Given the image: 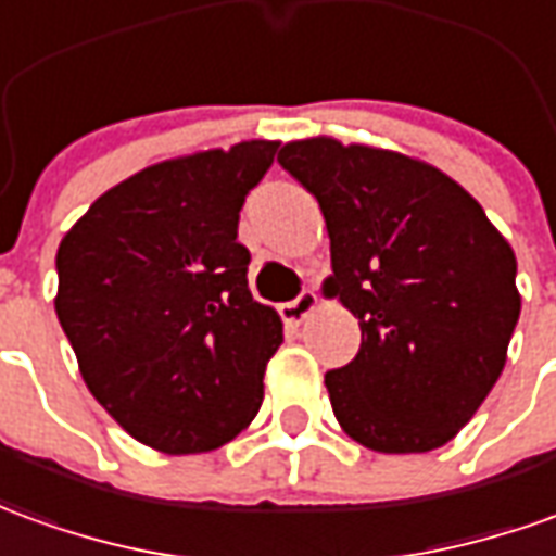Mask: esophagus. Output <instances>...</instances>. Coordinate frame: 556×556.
Returning <instances> with one entry per match:
<instances>
[{
	"label": "esophagus",
	"instance_id": "1",
	"mask_svg": "<svg viewBox=\"0 0 556 556\" xmlns=\"http://www.w3.org/2000/svg\"><path fill=\"white\" fill-rule=\"evenodd\" d=\"M316 306H318V294L313 289H306V291H301L294 301L279 306V316H282V321H286V325H301V321H304V318L309 316Z\"/></svg>",
	"mask_w": 556,
	"mask_h": 556
}]
</instances>
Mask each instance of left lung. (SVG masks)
Instances as JSON below:
<instances>
[{"label": "left lung", "mask_w": 556, "mask_h": 556, "mask_svg": "<svg viewBox=\"0 0 556 556\" xmlns=\"http://www.w3.org/2000/svg\"><path fill=\"white\" fill-rule=\"evenodd\" d=\"M277 159L325 216V298L361 325L355 361L325 372L337 421L370 452L440 448L506 367L521 316L508 240L457 180L397 150L316 135Z\"/></svg>", "instance_id": "8db88e82"}]
</instances>
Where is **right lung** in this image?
Returning a JSON list of instances; mask_svg holds the SVG:
<instances>
[{
	"mask_svg": "<svg viewBox=\"0 0 556 556\" xmlns=\"http://www.w3.org/2000/svg\"><path fill=\"white\" fill-rule=\"evenodd\" d=\"M279 141L165 159L108 189L56 252V318L89 394L162 454L231 442L265 400L282 343L247 282L240 207Z\"/></svg>",
	"mask_w": 556,
	"mask_h": 556,
	"instance_id": "1",
	"label": "right lung"
}]
</instances>
